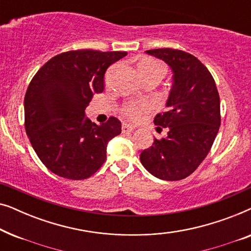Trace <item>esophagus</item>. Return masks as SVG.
<instances>
[{
  "mask_svg": "<svg viewBox=\"0 0 251 251\" xmlns=\"http://www.w3.org/2000/svg\"><path fill=\"white\" fill-rule=\"evenodd\" d=\"M136 128L131 125H128V123H123L122 125V132L123 133H128V132H132Z\"/></svg>",
  "mask_w": 251,
  "mask_h": 251,
  "instance_id": "1",
  "label": "esophagus"
}]
</instances>
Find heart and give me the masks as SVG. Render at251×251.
I'll use <instances>...</instances> for the list:
<instances>
[{
  "label": "heart",
  "instance_id": "1",
  "mask_svg": "<svg viewBox=\"0 0 251 251\" xmlns=\"http://www.w3.org/2000/svg\"><path fill=\"white\" fill-rule=\"evenodd\" d=\"M140 73H152V72H162L166 73V68L161 63L153 59L143 60L139 65ZM152 105L144 101H131L123 106L122 113L133 121H139L145 118L147 113L152 111Z\"/></svg>",
  "mask_w": 251,
  "mask_h": 251
}]
</instances>
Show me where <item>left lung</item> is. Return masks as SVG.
Returning a JSON list of instances; mask_svg holds the SVG:
<instances>
[{
    "mask_svg": "<svg viewBox=\"0 0 251 251\" xmlns=\"http://www.w3.org/2000/svg\"><path fill=\"white\" fill-rule=\"evenodd\" d=\"M169 65L173 85L167 112L154 119L168 136L154 138L140 162L154 177L180 180L193 173L210 151L221 126V101L214 77L193 54L175 49L147 50ZM159 128V126H157Z\"/></svg>",
    "mask_w": 251,
    "mask_h": 251,
    "instance_id": "1",
    "label": "left lung"
}]
</instances>
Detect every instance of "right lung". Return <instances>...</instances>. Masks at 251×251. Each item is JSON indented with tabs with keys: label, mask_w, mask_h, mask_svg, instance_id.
<instances>
[{
	"label": "right lung",
	"mask_w": 251,
	"mask_h": 251,
	"mask_svg": "<svg viewBox=\"0 0 251 251\" xmlns=\"http://www.w3.org/2000/svg\"><path fill=\"white\" fill-rule=\"evenodd\" d=\"M126 51H67L37 71L27 88L25 129L50 171L67 179L92 176L106 160L112 138L121 133L116 118L96 125L85 116L92 96L104 91V75Z\"/></svg>",
	"instance_id": "right-lung-1"
}]
</instances>
